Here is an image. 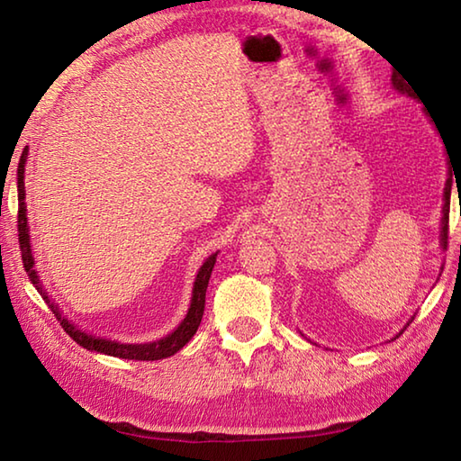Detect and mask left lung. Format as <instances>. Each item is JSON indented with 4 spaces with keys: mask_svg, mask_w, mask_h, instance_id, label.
Listing matches in <instances>:
<instances>
[{
    "mask_svg": "<svg viewBox=\"0 0 461 461\" xmlns=\"http://www.w3.org/2000/svg\"><path fill=\"white\" fill-rule=\"evenodd\" d=\"M394 87L402 91V83H396V81H394ZM449 199H451V170H449V178H447V183H446V189H443V201H446V203H443V217H441V246H443V249H447V231H449ZM441 270H443V268H441ZM412 319H415V317H411V321H412ZM411 321H409V323H411ZM409 323L402 327V331L407 330ZM402 331H401V333H402ZM401 333H399V335H401ZM399 335H396V338H399Z\"/></svg>",
    "mask_w": 461,
    "mask_h": 461,
    "instance_id": "1",
    "label": "left lung"
}]
</instances>
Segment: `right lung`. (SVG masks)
<instances>
[{
  "label": "right lung",
  "mask_w": 461,
  "mask_h": 461,
  "mask_svg": "<svg viewBox=\"0 0 461 461\" xmlns=\"http://www.w3.org/2000/svg\"><path fill=\"white\" fill-rule=\"evenodd\" d=\"M26 158H28V150L24 148V152L20 156V165H18V240H20V252H22V262H24V268L28 272L30 280L36 286V291L42 294V299L46 301V305L52 311V315L59 319L62 330H65L71 338L83 346L85 349H91V352H99V354H107V356H115L122 357V360H162V357H168L176 354L185 343H189L194 333L199 330L203 311H205V293H207V285H209V276H212V270L215 267V258L217 254H212L209 258L203 262V267L197 272V278H194L193 285V296H191V307L186 311V317L181 321V325L176 330L162 338L158 341H150V343H120V341H112V339H101L95 338V335H89L81 331L79 327L73 325L67 317H62L59 311V305H54L50 301V296L44 293L41 278H38L36 270H34V256H32V246H30V233H28V217H26V191H24V167H26Z\"/></svg>",
  "instance_id": "add662e5"
}]
</instances>
